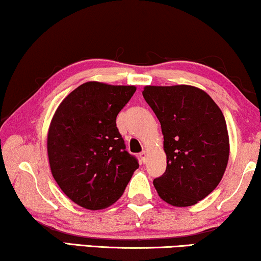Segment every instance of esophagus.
I'll use <instances>...</instances> for the list:
<instances>
[{"mask_svg": "<svg viewBox=\"0 0 261 261\" xmlns=\"http://www.w3.org/2000/svg\"><path fill=\"white\" fill-rule=\"evenodd\" d=\"M139 157H141L142 162L145 163V161H146V152L145 151H142L141 153H139Z\"/></svg>", "mask_w": 261, "mask_h": 261, "instance_id": "obj_1", "label": "esophagus"}]
</instances>
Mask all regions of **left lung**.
Returning a JSON list of instances; mask_svg holds the SVG:
<instances>
[{
    "label": "left lung",
    "instance_id": "8db88e82",
    "mask_svg": "<svg viewBox=\"0 0 261 261\" xmlns=\"http://www.w3.org/2000/svg\"><path fill=\"white\" fill-rule=\"evenodd\" d=\"M142 93L160 120L167 155L166 172L153 186L174 207L196 204L218 187L228 163L223 113L195 86H145Z\"/></svg>",
    "mask_w": 261,
    "mask_h": 261
}]
</instances>
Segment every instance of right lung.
I'll list each match as a JSON object with an SVG mask.
<instances>
[{"label": "right lung", "instance_id": "right-lung-1", "mask_svg": "<svg viewBox=\"0 0 261 261\" xmlns=\"http://www.w3.org/2000/svg\"><path fill=\"white\" fill-rule=\"evenodd\" d=\"M135 92L136 86L87 82L60 102L50 120V171L65 195L80 207H110L138 168L116 125L117 115Z\"/></svg>", "mask_w": 261, "mask_h": 261}]
</instances>
